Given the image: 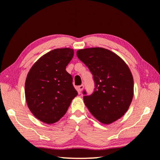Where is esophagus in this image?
<instances>
[{"label":"esophagus","mask_w":160,"mask_h":160,"mask_svg":"<svg viewBox=\"0 0 160 160\" xmlns=\"http://www.w3.org/2000/svg\"><path fill=\"white\" fill-rule=\"evenodd\" d=\"M83 88H84V85H80V86H78V92H79V93H81V92L82 91Z\"/></svg>","instance_id":"1"}]
</instances>
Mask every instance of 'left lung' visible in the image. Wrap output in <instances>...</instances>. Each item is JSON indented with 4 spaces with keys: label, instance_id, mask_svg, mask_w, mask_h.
Instances as JSON below:
<instances>
[{
    "label": "left lung",
    "instance_id": "obj_1",
    "mask_svg": "<svg viewBox=\"0 0 160 160\" xmlns=\"http://www.w3.org/2000/svg\"><path fill=\"white\" fill-rule=\"evenodd\" d=\"M77 56L90 69L95 84L91 95L83 91L90 113L104 124L122 117L133 97V78L127 64L115 53L101 47L80 49Z\"/></svg>",
    "mask_w": 160,
    "mask_h": 160
}]
</instances>
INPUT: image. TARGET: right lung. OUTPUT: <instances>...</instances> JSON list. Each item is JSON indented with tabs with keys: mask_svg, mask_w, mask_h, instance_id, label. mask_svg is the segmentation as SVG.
Instances as JSON below:
<instances>
[{
	"mask_svg": "<svg viewBox=\"0 0 160 160\" xmlns=\"http://www.w3.org/2000/svg\"><path fill=\"white\" fill-rule=\"evenodd\" d=\"M73 56L72 48H56L42 56L29 70L25 81L26 102L42 122H57L77 96L72 78L66 70Z\"/></svg>",
	"mask_w": 160,
	"mask_h": 160,
	"instance_id": "obj_1",
	"label": "right lung"
}]
</instances>
